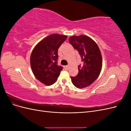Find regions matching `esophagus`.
<instances>
[{"instance_id": "obj_1", "label": "esophagus", "mask_w": 131, "mask_h": 131, "mask_svg": "<svg viewBox=\"0 0 131 131\" xmlns=\"http://www.w3.org/2000/svg\"><path fill=\"white\" fill-rule=\"evenodd\" d=\"M64 68L65 69L68 70L69 69V67H68V66H64Z\"/></svg>"}]
</instances>
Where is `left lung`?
<instances>
[{
  "mask_svg": "<svg viewBox=\"0 0 131 131\" xmlns=\"http://www.w3.org/2000/svg\"><path fill=\"white\" fill-rule=\"evenodd\" d=\"M69 41L78 50L81 60L82 66H78L79 73L76 77H71L73 85L79 89L90 86L100 75L102 67V57L97 43L86 35L73 36Z\"/></svg>",
  "mask_w": 131,
  "mask_h": 131,
  "instance_id": "1",
  "label": "left lung"
}]
</instances>
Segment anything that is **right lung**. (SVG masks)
Masks as SVG:
<instances>
[{
	"instance_id": "obj_1",
	"label": "right lung",
	"mask_w": 131,
	"mask_h": 131,
	"mask_svg": "<svg viewBox=\"0 0 131 131\" xmlns=\"http://www.w3.org/2000/svg\"><path fill=\"white\" fill-rule=\"evenodd\" d=\"M66 35L54 34L49 35L34 47L30 56V66L38 80L47 86L57 80L63 67L57 65L58 49L64 42Z\"/></svg>"
}]
</instances>
